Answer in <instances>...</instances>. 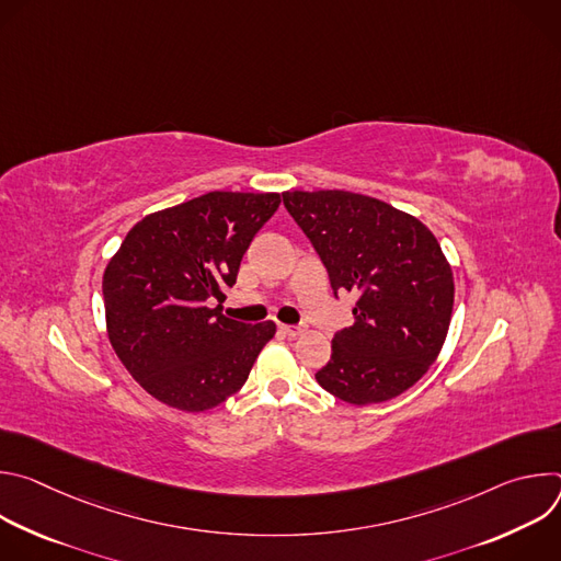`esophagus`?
Here are the masks:
<instances>
[{
	"mask_svg": "<svg viewBox=\"0 0 561 561\" xmlns=\"http://www.w3.org/2000/svg\"><path fill=\"white\" fill-rule=\"evenodd\" d=\"M279 331H282L284 335H288V337H297V335H301V333H304V327H290V324H282V327H279Z\"/></svg>",
	"mask_w": 561,
	"mask_h": 561,
	"instance_id": "obj_1",
	"label": "esophagus"
}]
</instances>
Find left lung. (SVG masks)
I'll list each match as a JSON object with an SVG mask.
<instances>
[{"instance_id":"left-lung-1","label":"left lung","mask_w":561,"mask_h":561,"mask_svg":"<svg viewBox=\"0 0 561 561\" xmlns=\"http://www.w3.org/2000/svg\"><path fill=\"white\" fill-rule=\"evenodd\" d=\"M282 197L335 295H357L355 324L333 337L331 362L314 379L353 407L402 394L437 359L450 327L455 282L435 234L417 217L359 193Z\"/></svg>"}]
</instances>
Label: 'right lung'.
Instances as JSON below:
<instances>
[{"label": "right lung", "instance_id": "right-lung-1", "mask_svg": "<svg viewBox=\"0 0 561 561\" xmlns=\"http://www.w3.org/2000/svg\"><path fill=\"white\" fill-rule=\"evenodd\" d=\"M279 204V193L213 191L146 215L111 257L102 279L111 346L162 404L186 413L219 407L273 340V322H234L221 301ZM215 298L220 306L210 309Z\"/></svg>", "mask_w": 561, "mask_h": 561}]
</instances>
